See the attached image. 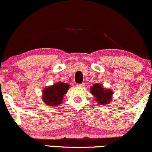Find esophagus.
Masks as SVG:
<instances>
[{
  "instance_id": "esophagus-1",
  "label": "esophagus",
  "mask_w": 152,
  "mask_h": 152,
  "mask_svg": "<svg viewBox=\"0 0 152 152\" xmlns=\"http://www.w3.org/2000/svg\"><path fill=\"white\" fill-rule=\"evenodd\" d=\"M77 86L78 87H80V88H83V87L85 86V83H78V84H77Z\"/></svg>"
}]
</instances>
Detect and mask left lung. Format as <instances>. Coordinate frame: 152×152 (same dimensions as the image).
I'll list each match as a JSON object with an SVG mask.
<instances>
[{"mask_svg":"<svg viewBox=\"0 0 152 152\" xmlns=\"http://www.w3.org/2000/svg\"><path fill=\"white\" fill-rule=\"evenodd\" d=\"M91 93L95 97L96 101L99 105H106L111 100L113 95V91L106 89L100 83H96L91 87Z\"/></svg>","mask_w":152,"mask_h":152,"instance_id":"obj_1","label":"left lung"}]
</instances>
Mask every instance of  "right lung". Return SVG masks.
<instances>
[{"mask_svg":"<svg viewBox=\"0 0 152 152\" xmlns=\"http://www.w3.org/2000/svg\"><path fill=\"white\" fill-rule=\"evenodd\" d=\"M70 85L69 83L58 82L53 86L46 87L43 90L42 99L46 105L50 106L60 105L63 97L67 93Z\"/></svg>","mask_w":152,"mask_h":152,"instance_id":"add662e5","label":"right lung"}]
</instances>
